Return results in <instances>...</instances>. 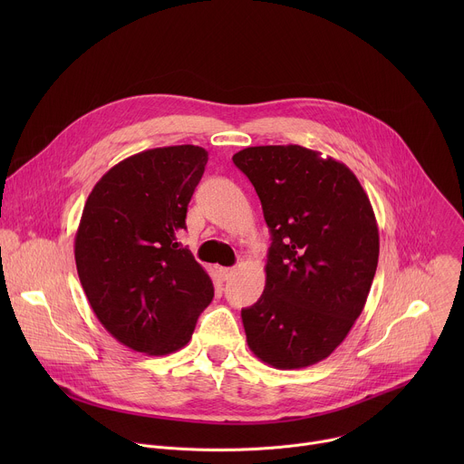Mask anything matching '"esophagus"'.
Instances as JSON below:
<instances>
[{
    "label": "esophagus",
    "instance_id": "esophagus-1",
    "mask_svg": "<svg viewBox=\"0 0 464 464\" xmlns=\"http://www.w3.org/2000/svg\"><path fill=\"white\" fill-rule=\"evenodd\" d=\"M217 274H218V277H220L222 281H227V279H231V276L235 274V268H224V266H218V268H217Z\"/></svg>",
    "mask_w": 464,
    "mask_h": 464
}]
</instances>
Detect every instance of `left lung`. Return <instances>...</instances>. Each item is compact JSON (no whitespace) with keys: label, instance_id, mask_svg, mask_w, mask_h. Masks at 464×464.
I'll return each instance as SVG.
<instances>
[{"label":"left lung","instance_id":"8db88e82","mask_svg":"<svg viewBox=\"0 0 464 464\" xmlns=\"http://www.w3.org/2000/svg\"><path fill=\"white\" fill-rule=\"evenodd\" d=\"M233 163L272 233L266 286L242 310L247 345L276 369L314 365L347 338L376 274L369 196L347 165L299 145L249 147Z\"/></svg>","mask_w":464,"mask_h":464}]
</instances>
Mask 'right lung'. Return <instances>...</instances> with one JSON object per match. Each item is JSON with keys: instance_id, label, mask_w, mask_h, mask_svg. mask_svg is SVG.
Segmentation results:
<instances>
[{"instance_id": "right-lung-1", "label": "right lung", "mask_w": 464, "mask_h": 464, "mask_svg": "<svg viewBox=\"0 0 464 464\" xmlns=\"http://www.w3.org/2000/svg\"><path fill=\"white\" fill-rule=\"evenodd\" d=\"M208 150L152 149L111 167L90 192L75 237L84 294L122 345L150 356L185 347L215 288L178 242Z\"/></svg>"}]
</instances>
